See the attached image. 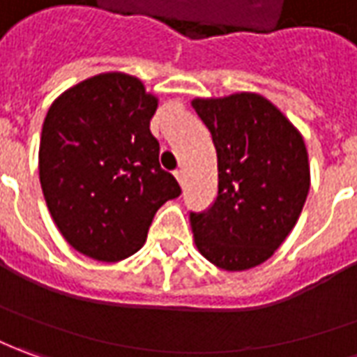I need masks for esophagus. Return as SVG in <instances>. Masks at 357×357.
<instances>
[{"instance_id":"1","label":"esophagus","mask_w":357,"mask_h":357,"mask_svg":"<svg viewBox=\"0 0 357 357\" xmlns=\"http://www.w3.org/2000/svg\"><path fill=\"white\" fill-rule=\"evenodd\" d=\"M174 176H176V179L179 181V185L183 188V185H185V172H183V169H176Z\"/></svg>"}]
</instances>
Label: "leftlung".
<instances>
[{"label": "left lung", "mask_w": 357, "mask_h": 357, "mask_svg": "<svg viewBox=\"0 0 357 357\" xmlns=\"http://www.w3.org/2000/svg\"><path fill=\"white\" fill-rule=\"evenodd\" d=\"M191 105L211 130L219 168L217 201L189 215L195 246L220 270H252L299 220L311 188L305 138L260 93L195 97Z\"/></svg>", "instance_id": "left-lung-1"}]
</instances>
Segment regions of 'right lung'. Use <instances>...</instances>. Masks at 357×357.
I'll list each match as a JSON object with an SVG mask.
<instances>
[{
  "instance_id": "obj_1",
  "label": "right lung",
  "mask_w": 357,
  "mask_h": 357,
  "mask_svg": "<svg viewBox=\"0 0 357 357\" xmlns=\"http://www.w3.org/2000/svg\"><path fill=\"white\" fill-rule=\"evenodd\" d=\"M158 97L137 76L105 72L68 87L46 113L38 178L66 242L97 261H121L146 242L156 211L181 193L160 168L150 132Z\"/></svg>"
}]
</instances>
